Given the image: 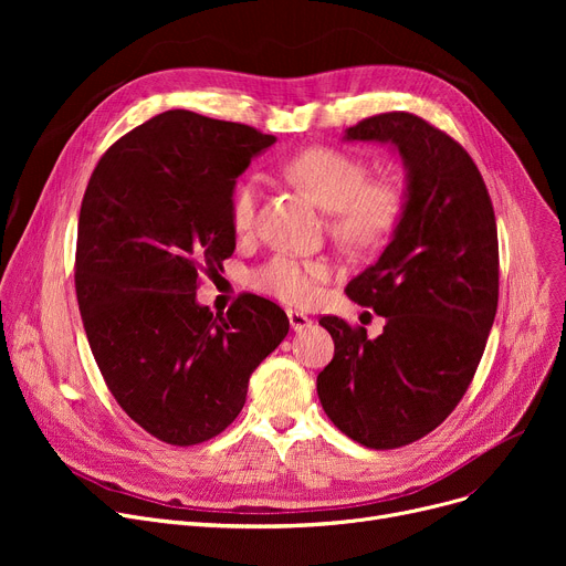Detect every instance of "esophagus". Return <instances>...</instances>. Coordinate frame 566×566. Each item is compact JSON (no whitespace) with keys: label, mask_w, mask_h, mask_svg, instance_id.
<instances>
[{"label":"esophagus","mask_w":566,"mask_h":566,"mask_svg":"<svg viewBox=\"0 0 566 566\" xmlns=\"http://www.w3.org/2000/svg\"><path fill=\"white\" fill-rule=\"evenodd\" d=\"M286 316H289V323H291V328H293L295 333H303V331H307L310 325H312V318H310L307 314L298 312V310H289Z\"/></svg>","instance_id":"esophagus-1"}]
</instances>
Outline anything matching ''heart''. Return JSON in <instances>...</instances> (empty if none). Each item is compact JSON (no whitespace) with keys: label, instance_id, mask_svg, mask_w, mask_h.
<instances>
[{"label":"heart","instance_id":"1","mask_svg":"<svg viewBox=\"0 0 566 566\" xmlns=\"http://www.w3.org/2000/svg\"><path fill=\"white\" fill-rule=\"evenodd\" d=\"M291 184L305 188L333 216V233L353 248H374L388 241L401 224L408 192L392 178H369V165L342 148L314 146L282 163ZM261 186L243 178L231 192L229 220L238 233H250L259 218ZM333 277V265L323 259H303L280 252L254 273V286L289 305H310L321 284Z\"/></svg>","mask_w":566,"mask_h":566}]
</instances>
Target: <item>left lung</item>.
<instances>
[{
    "label": "left lung",
    "instance_id": "1",
    "mask_svg": "<svg viewBox=\"0 0 566 566\" xmlns=\"http://www.w3.org/2000/svg\"><path fill=\"white\" fill-rule=\"evenodd\" d=\"M346 139L390 142L408 167V208L376 263L346 295L385 316L382 335L339 316L316 392L333 424L371 450H397L440 427L480 367L497 310L493 203L465 148L410 112L363 118Z\"/></svg>",
    "mask_w": 566,
    "mask_h": 566
}]
</instances>
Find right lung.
<instances>
[{
	"label": "right lung",
	"mask_w": 566,
	"mask_h": 566,
	"mask_svg": "<svg viewBox=\"0 0 566 566\" xmlns=\"http://www.w3.org/2000/svg\"><path fill=\"white\" fill-rule=\"evenodd\" d=\"M275 142L169 109L118 137L84 190L75 291L88 346L128 418L176 448L235 420L252 371L289 333L261 295H238L227 316L195 301L235 250V178Z\"/></svg>",
	"instance_id": "add662e5"
}]
</instances>
